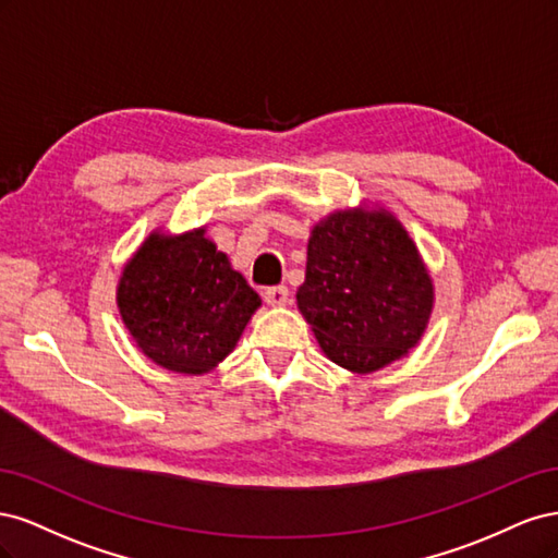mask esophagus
<instances>
[{
    "label": "esophagus",
    "instance_id": "1",
    "mask_svg": "<svg viewBox=\"0 0 558 558\" xmlns=\"http://www.w3.org/2000/svg\"><path fill=\"white\" fill-rule=\"evenodd\" d=\"M289 286H267V289L263 291V298H265V302L267 305H272V307H281V305H286V302H289Z\"/></svg>",
    "mask_w": 558,
    "mask_h": 558
}]
</instances>
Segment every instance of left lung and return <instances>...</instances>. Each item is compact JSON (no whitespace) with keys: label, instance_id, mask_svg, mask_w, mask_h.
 <instances>
[{"label":"left lung","instance_id":"1","mask_svg":"<svg viewBox=\"0 0 558 558\" xmlns=\"http://www.w3.org/2000/svg\"><path fill=\"white\" fill-rule=\"evenodd\" d=\"M295 298L330 361L375 373L418 342L433 283L391 214L337 211L312 230Z\"/></svg>","mask_w":558,"mask_h":558}]
</instances>
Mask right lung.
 <instances>
[{
  "label": "right lung",
  "instance_id": "obj_1",
  "mask_svg": "<svg viewBox=\"0 0 558 558\" xmlns=\"http://www.w3.org/2000/svg\"><path fill=\"white\" fill-rule=\"evenodd\" d=\"M123 324L146 356L183 375L209 373L238 344L258 293L205 230L150 234L118 283Z\"/></svg>",
  "mask_w": 558,
  "mask_h": 558
}]
</instances>
